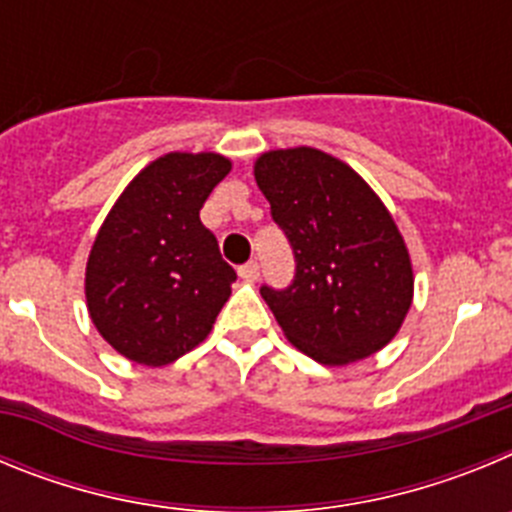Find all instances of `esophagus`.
<instances>
[{
	"label": "esophagus",
	"instance_id": "34e87169",
	"mask_svg": "<svg viewBox=\"0 0 512 512\" xmlns=\"http://www.w3.org/2000/svg\"><path fill=\"white\" fill-rule=\"evenodd\" d=\"M238 274H241L243 279H248V282H256L261 274V266L259 261H248V264H243L241 269H238Z\"/></svg>",
	"mask_w": 512,
	"mask_h": 512
}]
</instances>
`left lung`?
<instances>
[{"label": "left lung", "instance_id": "left-lung-1", "mask_svg": "<svg viewBox=\"0 0 512 512\" xmlns=\"http://www.w3.org/2000/svg\"><path fill=\"white\" fill-rule=\"evenodd\" d=\"M253 176L295 253L292 284L261 287L284 336L325 366L377 354L413 302V266L387 207L318 148L264 153Z\"/></svg>", "mask_w": 512, "mask_h": 512}]
</instances>
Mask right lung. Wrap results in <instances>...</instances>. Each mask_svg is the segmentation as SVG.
Listing matches in <instances>:
<instances>
[{"instance_id": "obj_1", "label": "right lung", "mask_w": 512, "mask_h": 512, "mask_svg": "<svg viewBox=\"0 0 512 512\" xmlns=\"http://www.w3.org/2000/svg\"><path fill=\"white\" fill-rule=\"evenodd\" d=\"M228 171L220 153H166L104 217L87 261V307L125 359L171 364L205 341L228 302L235 271L200 220Z\"/></svg>"}]
</instances>
